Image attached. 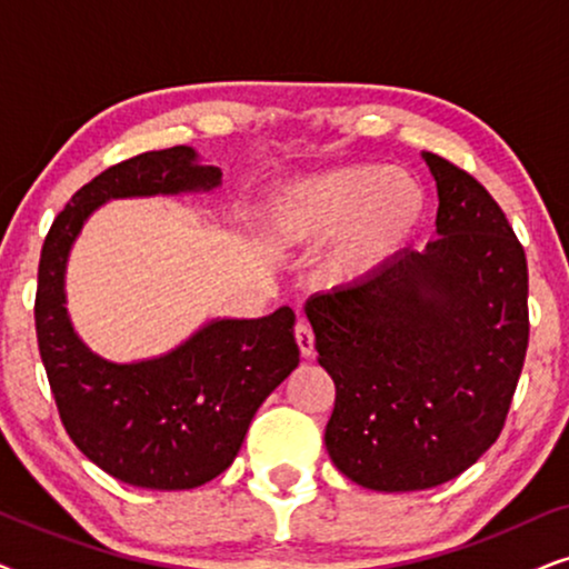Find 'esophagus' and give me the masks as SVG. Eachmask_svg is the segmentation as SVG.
Instances as JSON below:
<instances>
[{"label":"esophagus","mask_w":569,"mask_h":569,"mask_svg":"<svg viewBox=\"0 0 569 569\" xmlns=\"http://www.w3.org/2000/svg\"><path fill=\"white\" fill-rule=\"evenodd\" d=\"M295 341H298V349L302 357H310L316 349V337H313V329H310L308 321H298L295 323Z\"/></svg>","instance_id":"1"}]
</instances>
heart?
<instances>
[{
	"instance_id": "heart-1",
	"label": "heart",
	"mask_w": 569,
	"mask_h": 569,
	"mask_svg": "<svg viewBox=\"0 0 569 569\" xmlns=\"http://www.w3.org/2000/svg\"><path fill=\"white\" fill-rule=\"evenodd\" d=\"M422 183L407 170L345 166L287 189L269 212L271 232L290 246H318L333 234L329 274L360 282L383 271L425 217Z\"/></svg>"
}]
</instances>
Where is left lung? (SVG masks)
<instances>
[{
    "label": "left lung",
    "mask_w": 569,
    "mask_h": 569,
    "mask_svg": "<svg viewBox=\"0 0 569 569\" xmlns=\"http://www.w3.org/2000/svg\"><path fill=\"white\" fill-rule=\"evenodd\" d=\"M438 232L306 313L337 386L326 450L378 492L456 479L500 438L528 349L526 251L485 186L425 152Z\"/></svg>",
    "instance_id": "8db88e82"
}]
</instances>
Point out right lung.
<instances>
[{
  "mask_svg": "<svg viewBox=\"0 0 569 569\" xmlns=\"http://www.w3.org/2000/svg\"><path fill=\"white\" fill-rule=\"evenodd\" d=\"M220 168L191 147L116 162L84 183L41 248L36 337L61 425L113 479L144 489H193L236 461L261 401L298 368L292 308L256 321H214L158 360L113 365L77 339L64 308V267L82 222L108 199L214 189Z\"/></svg>",
  "mask_w": 569,
  "mask_h": 569,
  "instance_id": "1",
  "label": "right lung"
}]
</instances>
